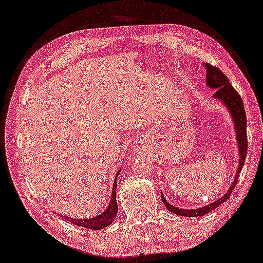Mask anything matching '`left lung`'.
<instances>
[{"mask_svg":"<svg viewBox=\"0 0 263 263\" xmlns=\"http://www.w3.org/2000/svg\"><path fill=\"white\" fill-rule=\"evenodd\" d=\"M204 68L206 69V80L205 84L209 88L215 89V93L213 94L214 99L218 100L219 103L224 105L226 108L228 109L230 117L233 119V124L235 127V135H236V143L238 148V165L236 174H235V178L232 183V185L229 186V189L226 191V194L219 197L217 201L211 202L208 205L197 208V209H182V208H177L175 205H171L169 202L166 201V198L164 197L163 193L160 194L162 201L164 205L166 206V209L172 214L178 215V216H185V217H197L203 216L214 209H216L218 205H221L222 203H224L227 199L230 197L235 185L237 183L238 175L243 166L246 157H247V148H248V143H247V118H246V112L243 101H242L240 94L235 91L234 87L230 85L224 74L222 73V70H219L217 67H214L209 64H203Z\"/></svg>","mask_w":263,"mask_h":263,"instance_id":"8db88e82","label":"left lung"}]
</instances>
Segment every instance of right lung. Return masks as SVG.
I'll return each mask as SVG.
<instances>
[{"label": "right lung", "mask_w": 263, "mask_h": 263, "mask_svg": "<svg viewBox=\"0 0 263 263\" xmlns=\"http://www.w3.org/2000/svg\"><path fill=\"white\" fill-rule=\"evenodd\" d=\"M120 170L116 174V178L115 182H113V186H112V197L109 199V203L106 209H105L103 213L97 215V216H93L91 218H73L69 216H62L64 218L67 219L73 224L82 227V228H87V229H92V230H101L104 228H106L109 224H112V222L115 221V218L117 216V213H118V204H117L116 201V194H117V177L120 174Z\"/></svg>", "instance_id": "add662e5"}]
</instances>
